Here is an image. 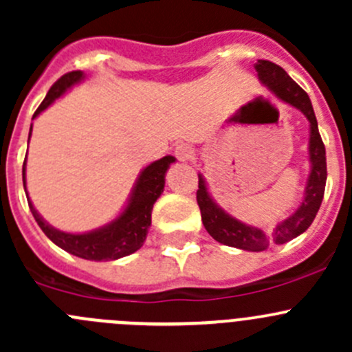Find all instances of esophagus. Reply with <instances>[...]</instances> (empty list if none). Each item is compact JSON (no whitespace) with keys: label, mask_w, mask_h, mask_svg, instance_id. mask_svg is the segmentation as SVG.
Here are the masks:
<instances>
[{"label":"esophagus","mask_w":352,"mask_h":352,"mask_svg":"<svg viewBox=\"0 0 352 352\" xmlns=\"http://www.w3.org/2000/svg\"><path fill=\"white\" fill-rule=\"evenodd\" d=\"M175 156L180 162H192L194 160V148L190 144H179L175 148Z\"/></svg>","instance_id":"esophagus-1"}]
</instances>
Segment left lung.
Returning a JSON list of instances; mask_svg holds the SVG:
<instances>
[{
  "label": "left lung",
  "mask_w": 352,
  "mask_h": 352,
  "mask_svg": "<svg viewBox=\"0 0 352 352\" xmlns=\"http://www.w3.org/2000/svg\"><path fill=\"white\" fill-rule=\"evenodd\" d=\"M255 69H257L262 83L267 85L279 98L301 110L305 117L310 120V146H308V151H310L311 170L310 177H308V184L305 187V199L300 208L289 218L279 223L272 232H264V230L255 228V226L245 225V223L226 214L209 196L204 179H202V175H199V189L196 197L199 209H201L204 228L208 230V233L216 242L248 252L265 250L269 245H283L296 239L303 232H307L308 226L314 223L318 209H320L325 192V182H327L325 146L320 133H318L317 117H315L314 107H311L307 91L296 81L291 80L289 74L281 66L274 65V63L258 59Z\"/></svg>",
  "instance_id": "obj_1"
}]
</instances>
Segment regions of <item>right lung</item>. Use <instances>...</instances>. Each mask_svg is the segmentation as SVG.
I'll return each mask as SVG.
<instances>
[{"label":"right lung","instance_id":"right-lung-1","mask_svg":"<svg viewBox=\"0 0 352 352\" xmlns=\"http://www.w3.org/2000/svg\"><path fill=\"white\" fill-rule=\"evenodd\" d=\"M83 80V71H71V73L63 74L58 81L51 87L45 98L38 109L35 110L34 117H37L42 110H45L56 98L61 97L63 94L76 85L78 81ZM32 133V126H30ZM175 162L173 156H163L162 160L148 165L141 172L136 186H134L133 196L129 199V204L124 209L122 214L113 219L109 225L102 228L94 230L90 233H65L52 228L49 223L42 219V216L35 211L30 199L27 197L28 208L34 214L35 221L41 226L42 232L47 235L63 250L76 255V257L87 258V261H116V258L126 257L133 252L140 250L146 240L148 228L151 225V209L156 199L163 192L165 187V173L168 170L170 163ZM23 187H25V162H23Z\"/></svg>","mask_w":352,"mask_h":352}]
</instances>
